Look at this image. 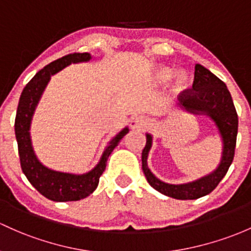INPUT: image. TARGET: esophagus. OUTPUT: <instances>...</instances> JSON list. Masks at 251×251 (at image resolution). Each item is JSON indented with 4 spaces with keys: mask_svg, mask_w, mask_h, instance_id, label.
<instances>
[{
    "mask_svg": "<svg viewBox=\"0 0 251 251\" xmlns=\"http://www.w3.org/2000/svg\"><path fill=\"white\" fill-rule=\"evenodd\" d=\"M129 126H130V129H133V130H141V129H144L147 126V120L144 116H135V117L130 120Z\"/></svg>",
    "mask_w": 251,
    "mask_h": 251,
    "instance_id": "1",
    "label": "esophagus"
}]
</instances>
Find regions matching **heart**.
<instances>
[{"instance_id": "1", "label": "heart", "mask_w": 251, "mask_h": 251, "mask_svg": "<svg viewBox=\"0 0 251 251\" xmlns=\"http://www.w3.org/2000/svg\"><path fill=\"white\" fill-rule=\"evenodd\" d=\"M176 75V71L170 67L160 66L155 69L153 73V82L157 86H164L168 85L172 79ZM193 81H191V77L188 73H179L178 75L175 79L174 86H172V90H174L175 94H184L185 92L191 88Z\"/></svg>"}]
</instances>
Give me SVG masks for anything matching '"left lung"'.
<instances>
[{"instance_id": "1", "label": "left lung", "mask_w": 251, "mask_h": 251, "mask_svg": "<svg viewBox=\"0 0 251 251\" xmlns=\"http://www.w3.org/2000/svg\"><path fill=\"white\" fill-rule=\"evenodd\" d=\"M178 100L176 107L179 111L194 116H204L213 121L222 140L219 164L212 172L191 182L180 184L164 182L148 168L147 159L153 145V135L146 133V145L141 154L142 171L151 187L159 193L177 200H195L214 190L232 164L238 131V116L225 83L199 63L195 64L193 90L185 92Z\"/></svg>"}]
</instances>
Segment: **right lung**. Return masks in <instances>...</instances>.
I'll return each mask as SVG.
<instances>
[{"label":"right lung","instance_id":"right-lung-1","mask_svg":"<svg viewBox=\"0 0 251 251\" xmlns=\"http://www.w3.org/2000/svg\"><path fill=\"white\" fill-rule=\"evenodd\" d=\"M93 58L96 57H93L88 52L72 53V55H67L51 62L44 68L40 69L34 75L33 79L26 85L19 100L17 117H15V136H17L21 169L29 183L43 196L51 201H77L91 195L98 187L99 178L106 168L109 155L120 144L121 140L129 133L128 126H125L120 133L116 134L107 142L97 165L92 170L83 174L57 171V170L48 168L39 160L34 152L29 130H31L33 115L48 83L50 82L51 76L71 64L85 63V62L92 61Z\"/></svg>","mask_w":251,"mask_h":251}]
</instances>
